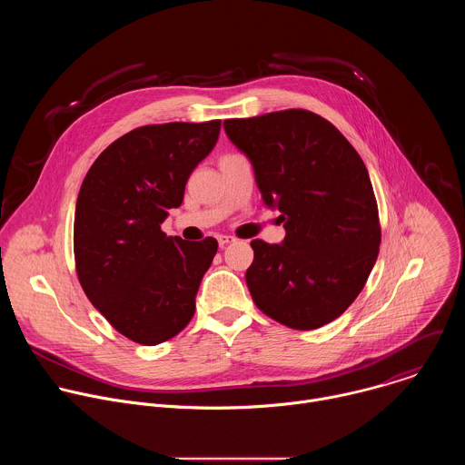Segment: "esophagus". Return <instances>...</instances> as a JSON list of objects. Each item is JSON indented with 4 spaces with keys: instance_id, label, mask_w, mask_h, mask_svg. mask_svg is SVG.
I'll list each match as a JSON object with an SVG mask.
<instances>
[{
    "instance_id": "obj_1",
    "label": "esophagus",
    "mask_w": 465,
    "mask_h": 465,
    "mask_svg": "<svg viewBox=\"0 0 465 465\" xmlns=\"http://www.w3.org/2000/svg\"><path fill=\"white\" fill-rule=\"evenodd\" d=\"M230 242H233V237H230V235H219V244H221V246H226V244H230Z\"/></svg>"
}]
</instances>
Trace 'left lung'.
Returning <instances> with one entry per match:
<instances>
[{"instance_id":"obj_1","label":"left lung","mask_w":465,"mask_h":465,"mask_svg":"<svg viewBox=\"0 0 465 465\" xmlns=\"http://www.w3.org/2000/svg\"><path fill=\"white\" fill-rule=\"evenodd\" d=\"M224 130L250 158L264 204L278 208L285 226L282 244L250 242L253 303L291 329L333 322L364 289L381 244L362 158L335 124L302 108L226 119Z\"/></svg>"}]
</instances>
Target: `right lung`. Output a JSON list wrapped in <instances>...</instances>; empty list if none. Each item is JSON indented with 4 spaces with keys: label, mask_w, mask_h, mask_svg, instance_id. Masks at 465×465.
<instances>
[{
    "label": "right lung",
    "mask_w": 465,
    "mask_h": 465,
    "mask_svg": "<svg viewBox=\"0 0 465 465\" xmlns=\"http://www.w3.org/2000/svg\"><path fill=\"white\" fill-rule=\"evenodd\" d=\"M221 119L130 130L90 167L75 206V271L94 307L123 337L156 346L191 322L217 253L213 237L162 232L193 169L215 147Z\"/></svg>",
    "instance_id": "add662e5"
}]
</instances>
